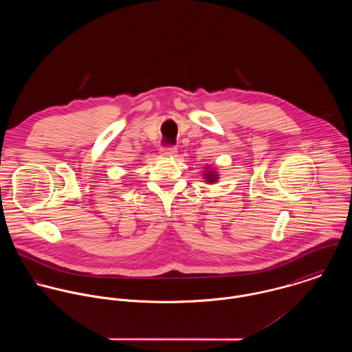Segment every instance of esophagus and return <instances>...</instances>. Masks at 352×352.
Masks as SVG:
<instances>
[{"instance_id":"34e87169","label":"esophagus","mask_w":352,"mask_h":352,"mask_svg":"<svg viewBox=\"0 0 352 352\" xmlns=\"http://www.w3.org/2000/svg\"><path fill=\"white\" fill-rule=\"evenodd\" d=\"M176 153H177V149L175 146H172V145H166V146L161 148V154L165 155V157H172Z\"/></svg>"}]
</instances>
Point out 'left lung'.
<instances>
[{"mask_svg":"<svg viewBox=\"0 0 352 352\" xmlns=\"http://www.w3.org/2000/svg\"><path fill=\"white\" fill-rule=\"evenodd\" d=\"M204 179H207V182H208V183H214V182L217 180V175H214V173L208 172V173H206Z\"/></svg>","mask_w":352,"mask_h":352,"instance_id":"left-lung-1","label":"left lung"}]
</instances>
